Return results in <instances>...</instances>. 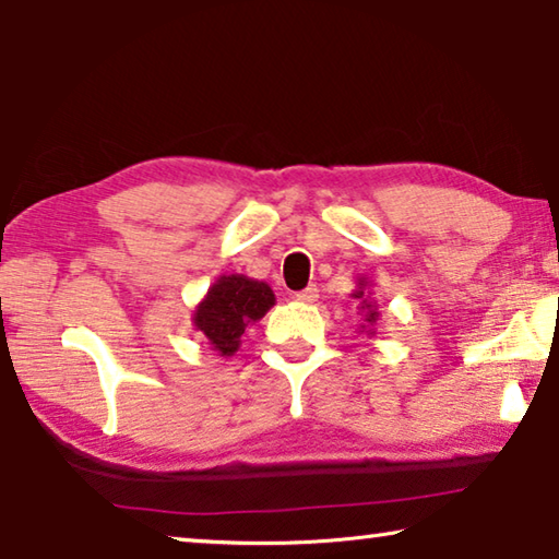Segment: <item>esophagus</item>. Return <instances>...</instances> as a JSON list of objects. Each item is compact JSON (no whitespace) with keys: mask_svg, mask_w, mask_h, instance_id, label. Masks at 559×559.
<instances>
[{"mask_svg":"<svg viewBox=\"0 0 559 559\" xmlns=\"http://www.w3.org/2000/svg\"><path fill=\"white\" fill-rule=\"evenodd\" d=\"M296 300H300V302H313V300H318V288H316V286H308V288L298 290V293H296Z\"/></svg>","mask_w":559,"mask_h":559,"instance_id":"1","label":"esophagus"}]
</instances>
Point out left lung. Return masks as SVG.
Masks as SVG:
<instances>
[{
	"label": "left lung",
	"instance_id": "8db88e82",
	"mask_svg": "<svg viewBox=\"0 0 559 559\" xmlns=\"http://www.w3.org/2000/svg\"><path fill=\"white\" fill-rule=\"evenodd\" d=\"M355 298H362V290H357ZM365 302H367V300H365ZM365 320H367V323H374V320H377V310H370V313H367Z\"/></svg>",
	"mask_w": 559,
	"mask_h": 559
}]
</instances>
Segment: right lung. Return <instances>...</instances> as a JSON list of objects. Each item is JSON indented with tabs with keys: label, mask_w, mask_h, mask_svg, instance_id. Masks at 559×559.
Returning <instances> with one entry per match:
<instances>
[{
	"label": "right lung",
	"mask_w": 559,
	"mask_h": 559,
	"mask_svg": "<svg viewBox=\"0 0 559 559\" xmlns=\"http://www.w3.org/2000/svg\"><path fill=\"white\" fill-rule=\"evenodd\" d=\"M276 302L266 283L246 276H222L194 313V325L222 355L236 353L243 330L257 323Z\"/></svg>",
	"instance_id": "1"
}]
</instances>
